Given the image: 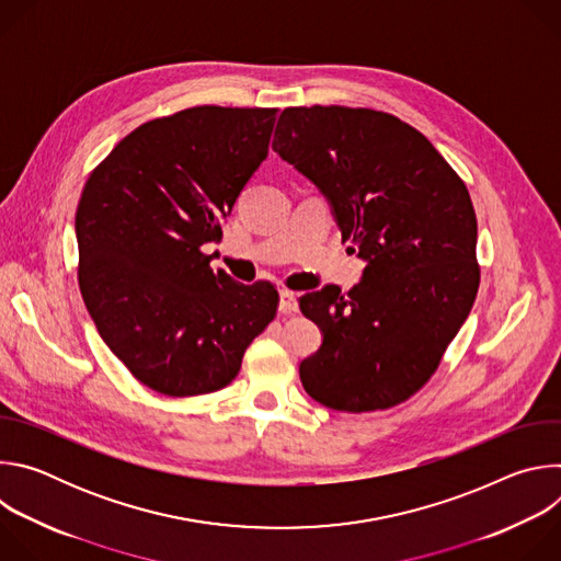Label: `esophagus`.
I'll list each match as a JSON object with an SVG mask.
<instances>
[{
	"instance_id": "obj_1",
	"label": "esophagus",
	"mask_w": 561,
	"mask_h": 561,
	"mask_svg": "<svg viewBox=\"0 0 561 561\" xmlns=\"http://www.w3.org/2000/svg\"><path fill=\"white\" fill-rule=\"evenodd\" d=\"M299 304H297V295L293 290H282L279 293V312H297Z\"/></svg>"
}]
</instances>
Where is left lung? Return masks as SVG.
I'll use <instances>...</instances> for the list:
<instances>
[{
	"instance_id": "1",
	"label": "left lung",
	"mask_w": 561,
	"mask_h": 561,
	"mask_svg": "<svg viewBox=\"0 0 561 561\" xmlns=\"http://www.w3.org/2000/svg\"><path fill=\"white\" fill-rule=\"evenodd\" d=\"M273 150L327 195L346 251L366 262L348 295L327 286L299 299L324 333L299 364L306 392L344 413L407 402L477 297L466 184L417 128L373 108H284Z\"/></svg>"
}]
</instances>
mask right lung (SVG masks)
<instances>
[{
    "label": "right lung",
    "instance_id": "1",
    "mask_svg": "<svg viewBox=\"0 0 561 561\" xmlns=\"http://www.w3.org/2000/svg\"><path fill=\"white\" fill-rule=\"evenodd\" d=\"M277 108L193 106L128 133L75 213L77 279L108 348L144 386L193 397L228 386L273 322L271 282L213 271L221 219L268 154Z\"/></svg>",
    "mask_w": 561,
    "mask_h": 561
}]
</instances>
